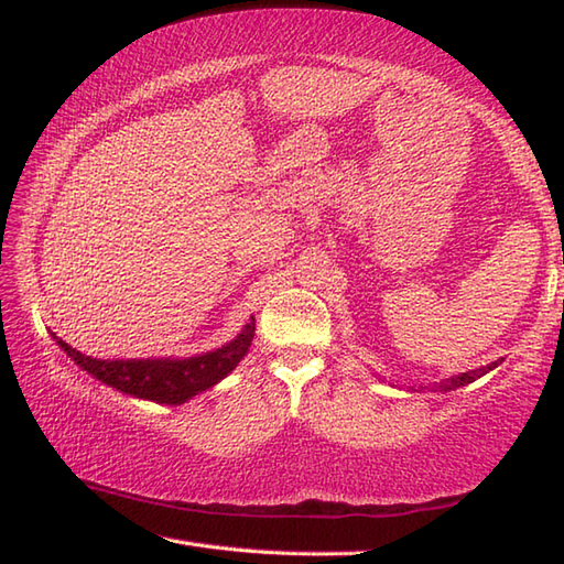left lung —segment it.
<instances>
[{
	"label": "left lung",
	"mask_w": 564,
	"mask_h": 564,
	"mask_svg": "<svg viewBox=\"0 0 564 564\" xmlns=\"http://www.w3.org/2000/svg\"><path fill=\"white\" fill-rule=\"evenodd\" d=\"M497 366H499V361L489 364V366H482V368H477V370H467V373H460V376H453V378L441 380L436 388H438V390H443V392H451V390H455V388H463V386H467V382H473V380H477V378H482L485 373H489V370L497 368Z\"/></svg>",
	"instance_id": "left-lung-1"
}]
</instances>
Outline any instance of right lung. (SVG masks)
<instances>
[{"instance_id": "obj_1", "label": "right lung", "mask_w": 564, "mask_h": 564, "mask_svg": "<svg viewBox=\"0 0 564 564\" xmlns=\"http://www.w3.org/2000/svg\"><path fill=\"white\" fill-rule=\"evenodd\" d=\"M53 339L82 370H87L106 386L130 394V398L152 400L160 404H184L194 394L220 382L242 361L251 339H254V317L230 344L191 358H145V361H140V358L109 361L106 358V361H101V358L84 356L77 349H72L55 334Z\"/></svg>"}]
</instances>
